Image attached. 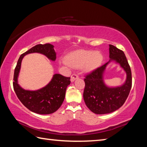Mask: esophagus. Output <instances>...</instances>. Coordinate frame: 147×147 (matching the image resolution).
<instances>
[{
	"label": "esophagus",
	"instance_id": "esophagus-1",
	"mask_svg": "<svg viewBox=\"0 0 147 147\" xmlns=\"http://www.w3.org/2000/svg\"><path fill=\"white\" fill-rule=\"evenodd\" d=\"M78 78V75L77 74H73L71 76V81L73 82L76 79H77Z\"/></svg>",
	"mask_w": 147,
	"mask_h": 147
}]
</instances>
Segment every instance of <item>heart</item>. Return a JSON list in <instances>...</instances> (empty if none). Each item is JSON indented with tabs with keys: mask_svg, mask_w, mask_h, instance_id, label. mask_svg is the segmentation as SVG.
I'll return each mask as SVG.
<instances>
[{
	"mask_svg": "<svg viewBox=\"0 0 147 147\" xmlns=\"http://www.w3.org/2000/svg\"><path fill=\"white\" fill-rule=\"evenodd\" d=\"M66 63L73 67H84L86 71H92L98 68L103 61L100 52L78 50L69 53L65 58Z\"/></svg>",
	"mask_w": 147,
	"mask_h": 147,
	"instance_id": "b5f03b06",
	"label": "heart"
}]
</instances>
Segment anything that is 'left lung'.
Returning <instances> with one entry per match:
<instances>
[{"mask_svg":"<svg viewBox=\"0 0 147 147\" xmlns=\"http://www.w3.org/2000/svg\"><path fill=\"white\" fill-rule=\"evenodd\" d=\"M109 47V61L88 74L84 79V102L92 112L100 115L113 112L121 108L125 102L131 88V69L125 54L112 45ZM111 61L119 64L127 74L125 82L120 86L109 87L103 81L106 67Z\"/></svg>","mask_w":147,"mask_h":147,"instance_id":"1","label":"left lung"}]
</instances>
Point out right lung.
<instances>
[{
    "label": "right lung",
    "instance_id": "1",
    "mask_svg": "<svg viewBox=\"0 0 147 147\" xmlns=\"http://www.w3.org/2000/svg\"><path fill=\"white\" fill-rule=\"evenodd\" d=\"M31 53L43 54L52 61H55L56 58L54 46L50 43L37 45L22 54L14 71L13 82L14 91L22 104L32 112L42 115L53 113L58 110L63 103L67 88L71 84L70 77L54 74L47 85L38 90L30 91L22 88L18 84L22 59L26 54Z\"/></svg>",
    "mask_w": 147,
    "mask_h": 147
}]
</instances>
